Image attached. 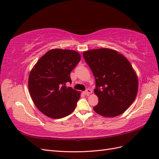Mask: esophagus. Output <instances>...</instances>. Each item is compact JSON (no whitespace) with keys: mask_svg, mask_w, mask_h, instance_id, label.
<instances>
[{"mask_svg":"<svg viewBox=\"0 0 159 159\" xmlns=\"http://www.w3.org/2000/svg\"><path fill=\"white\" fill-rule=\"evenodd\" d=\"M92 93V91L90 89H87L85 90V93L86 94V95H89V94Z\"/></svg>","mask_w":159,"mask_h":159,"instance_id":"1","label":"esophagus"}]
</instances>
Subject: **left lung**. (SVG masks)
Returning <instances> with one entry per match:
<instances>
[{
    "label": "left lung",
    "instance_id": "obj_1",
    "mask_svg": "<svg viewBox=\"0 0 159 159\" xmlns=\"http://www.w3.org/2000/svg\"><path fill=\"white\" fill-rule=\"evenodd\" d=\"M83 55L96 80L94 93L98 103L93 110L108 117L123 113L134 102L138 90L137 74L130 62L109 48L90 50Z\"/></svg>",
    "mask_w": 159,
    "mask_h": 159
}]
</instances>
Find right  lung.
I'll return each mask as SVG.
<instances>
[{"mask_svg":"<svg viewBox=\"0 0 159 159\" xmlns=\"http://www.w3.org/2000/svg\"><path fill=\"white\" fill-rule=\"evenodd\" d=\"M80 60L79 52L52 49L40 58L29 77L30 95L37 108L49 117L58 119L75 109L80 92L66 87L70 72Z\"/></svg>","mask_w":159,"mask_h":159,"instance_id":"obj_1","label":"right lung"}]
</instances>
